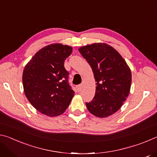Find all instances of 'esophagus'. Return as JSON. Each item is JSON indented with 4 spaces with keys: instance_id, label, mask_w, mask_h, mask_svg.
<instances>
[{
    "instance_id": "34e87169",
    "label": "esophagus",
    "mask_w": 157,
    "mask_h": 157,
    "mask_svg": "<svg viewBox=\"0 0 157 157\" xmlns=\"http://www.w3.org/2000/svg\"><path fill=\"white\" fill-rule=\"evenodd\" d=\"M82 88V84H79V85H78V86H76V89H77V90H78V92H79V91H81Z\"/></svg>"
}]
</instances>
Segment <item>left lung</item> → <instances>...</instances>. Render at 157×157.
Segmentation results:
<instances>
[{
    "label": "left lung",
    "instance_id": "left-lung-1",
    "mask_svg": "<svg viewBox=\"0 0 157 157\" xmlns=\"http://www.w3.org/2000/svg\"><path fill=\"white\" fill-rule=\"evenodd\" d=\"M79 51L93 70L96 84L95 96L86 107L93 115L105 118L116 113L126 100L132 73L121 55L108 44L81 47Z\"/></svg>",
    "mask_w": 157,
    "mask_h": 157
}]
</instances>
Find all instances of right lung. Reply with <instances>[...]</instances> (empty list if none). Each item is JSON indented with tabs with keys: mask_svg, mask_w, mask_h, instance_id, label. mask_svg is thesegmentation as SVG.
Masks as SVG:
<instances>
[{
	"mask_svg": "<svg viewBox=\"0 0 157 157\" xmlns=\"http://www.w3.org/2000/svg\"><path fill=\"white\" fill-rule=\"evenodd\" d=\"M71 52L72 47L66 45H49L39 50L23 70L26 98L36 110L48 116L62 114L75 94L64 67V61Z\"/></svg>",
	"mask_w": 157,
	"mask_h": 157,
	"instance_id": "add662e5",
	"label": "right lung"
}]
</instances>
